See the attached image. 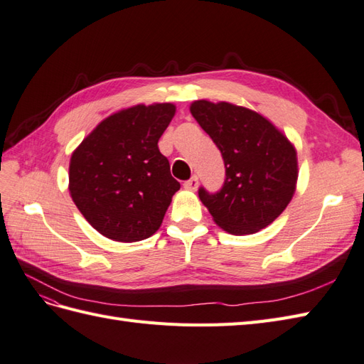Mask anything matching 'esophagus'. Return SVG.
Listing matches in <instances>:
<instances>
[{
    "label": "esophagus",
    "mask_w": 364,
    "mask_h": 364,
    "mask_svg": "<svg viewBox=\"0 0 364 364\" xmlns=\"http://www.w3.org/2000/svg\"><path fill=\"white\" fill-rule=\"evenodd\" d=\"M184 189H188V191H197V188H198V178H197V175H193L191 180H188V181H184Z\"/></svg>",
    "instance_id": "esophagus-1"
}]
</instances>
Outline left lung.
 Instances as JSON below:
<instances>
[{
    "label": "left lung",
    "instance_id": "left-lung-1",
    "mask_svg": "<svg viewBox=\"0 0 364 364\" xmlns=\"http://www.w3.org/2000/svg\"><path fill=\"white\" fill-rule=\"evenodd\" d=\"M191 114L220 149L226 167L221 189L198 197L229 234H255L282 213L295 192L296 152L257 112L230 102H192Z\"/></svg>",
    "mask_w": 364,
    "mask_h": 364
}]
</instances>
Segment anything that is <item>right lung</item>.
<instances>
[{"mask_svg": "<svg viewBox=\"0 0 364 364\" xmlns=\"http://www.w3.org/2000/svg\"><path fill=\"white\" fill-rule=\"evenodd\" d=\"M175 115L171 102L138 105L110 115L72 154L69 191L89 225L121 243L161 226L180 183L158 139Z\"/></svg>", "mask_w": 364, "mask_h": 364, "instance_id": "right-lung-1", "label": "right lung"}]
</instances>
